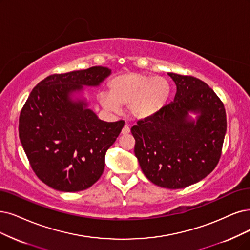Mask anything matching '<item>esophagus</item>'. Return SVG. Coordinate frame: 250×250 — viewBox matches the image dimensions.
<instances>
[{"label":"esophagus","instance_id":"obj_1","mask_svg":"<svg viewBox=\"0 0 250 250\" xmlns=\"http://www.w3.org/2000/svg\"><path fill=\"white\" fill-rule=\"evenodd\" d=\"M129 132H130V127H129L128 124H126L122 129V134H128Z\"/></svg>","mask_w":250,"mask_h":250}]
</instances>
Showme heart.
I'll use <instances>...</instances> for the list:
<instances>
[{
  "mask_svg": "<svg viewBox=\"0 0 250 250\" xmlns=\"http://www.w3.org/2000/svg\"><path fill=\"white\" fill-rule=\"evenodd\" d=\"M170 94L171 85L167 79L130 72L114 77L108 83V93L102 92L98 98L105 108L129 106L134 118L146 119L161 111Z\"/></svg>",
  "mask_w": 250,
  "mask_h": 250,
  "instance_id": "b5f03b06",
  "label": "heart"
}]
</instances>
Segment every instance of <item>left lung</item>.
Here are the masks:
<instances>
[{
	"mask_svg": "<svg viewBox=\"0 0 250 250\" xmlns=\"http://www.w3.org/2000/svg\"><path fill=\"white\" fill-rule=\"evenodd\" d=\"M176 85L173 102L131 128L134 154L144 174L166 188H183L212 172L227 131L223 102L192 76L169 73ZM188 111L199 114L195 123Z\"/></svg>",
	"mask_w": 250,
	"mask_h": 250,
	"instance_id": "obj_1",
	"label": "left lung"
}]
</instances>
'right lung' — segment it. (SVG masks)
<instances>
[{
	"label": "right lung",
	"mask_w": 250,
	"mask_h": 250,
	"mask_svg": "<svg viewBox=\"0 0 250 250\" xmlns=\"http://www.w3.org/2000/svg\"><path fill=\"white\" fill-rule=\"evenodd\" d=\"M111 74L104 66L54 74L29 94L18 132L29 165L47 186L62 192L90 188L102 176L105 153L124 121L104 122L84 102L69 98L83 86H97Z\"/></svg>",
	"instance_id": "add662e5"
}]
</instances>
